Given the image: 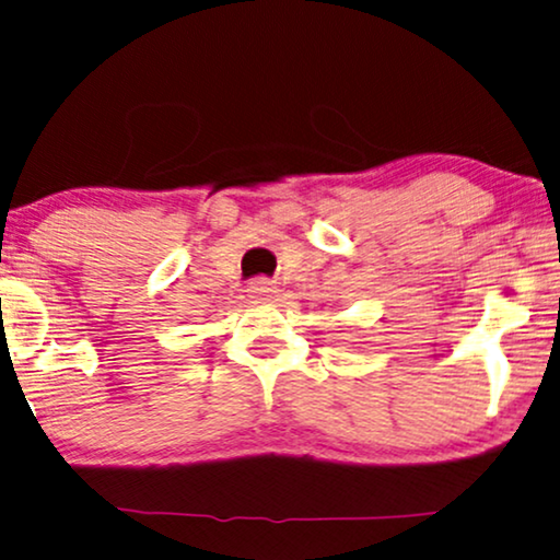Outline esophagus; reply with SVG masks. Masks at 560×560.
Masks as SVG:
<instances>
[{
  "mask_svg": "<svg viewBox=\"0 0 560 560\" xmlns=\"http://www.w3.org/2000/svg\"><path fill=\"white\" fill-rule=\"evenodd\" d=\"M271 294H273V287H271V281H266V279H256L248 287L250 300H268Z\"/></svg>",
  "mask_w": 560,
  "mask_h": 560,
  "instance_id": "34e87169",
  "label": "esophagus"
}]
</instances>
